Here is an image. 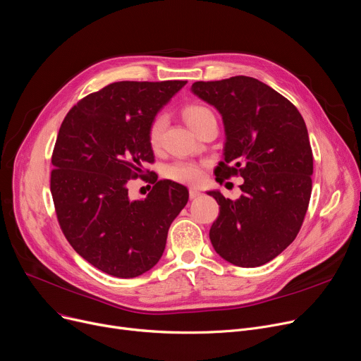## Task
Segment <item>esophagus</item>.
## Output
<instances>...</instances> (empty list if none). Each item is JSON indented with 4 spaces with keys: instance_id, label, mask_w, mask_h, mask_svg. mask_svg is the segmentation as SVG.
<instances>
[{
    "instance_id": "1",
    "label": "esophagus",
    "mask_w": 361,
    "mask_h": 361,
    "mask_svg": "<svg viewBox=\"0 0 361 361\" xmlns=\"http://www.w3.org/2000/svg\"><path fill=\"white\" fill-rule=\"evenodd\" d=\"M189 196H190V199H196V197L202 196V192L199 189H196V187H192V189L189 190Z\"/></svg>"
}]
</instances>
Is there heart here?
Segmentation results:
<instances>
[{
    "mask_svg": "<svg viewBox=\"0 0 361 361\" xmlns=\"http://www.w3.org/2000/svg\"><path fill=\"white\" fill-rule=\"evenodd\" d=\"M184 119L185 122L190 125L192 128H195L196 125H199L203 119L212 116V112L208 107L200 106V104H192L187 106L184 109ZM166 127V116L159 114L153 118V121L149 125L147 130V137H149V143L152 147H158L161 145L162 134ZM166 177L178 181V183H187V184H195L202 178V169L197 164L190 162V161H176L166 166Z\"/></svg>",
    "mask_w": 361,
    "mask_h": 361,
    "instance_id": "heart-1",
    "label": "heart"
}]
</instances>
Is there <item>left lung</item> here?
I'll return each instance as SVG.
<instances>
[{
	"label": "left lung",
	"instance_id": "8db88e82",
	"mask_svg": "<svg viewBox=\"0 0 361 361\" xmlns=\"http://www.w3.org/2000/svg\"><path fill=\"white\" fill-rule=\"evenodd\" d=\"M193 94L221 114L224 161L216 178L243 177L242 196L208 192L219 205L209 230L215 252L239 267H259L295 240L311 196L312 152L298 109L250 76L197 81Z\"/></svg>",
	"mask_w": 361,
	"mask_h": 361
}]
</instances>
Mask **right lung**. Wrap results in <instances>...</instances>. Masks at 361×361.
Wrapping results in <instances>:
<instances>
[{"label": "right lung", "instance_id": "1", "mask_svg": "<svg viewBox=\"0 0 361 361\" xmlns=\"http://www.w3.org/2000/svg\"><path fill=\"white\" fill-rule=\"evenodd\" d=\"M185 84H109L61 122L51 156L56 215L71 246L106 274L137 277L158 264L169 226L189 200L187 187L171 180L156 181L145 199L128 196V181L143 178L154 161L150 122Z\"/></svg>", "mask_w": 361, "mask_h": 361}]
</instances>
